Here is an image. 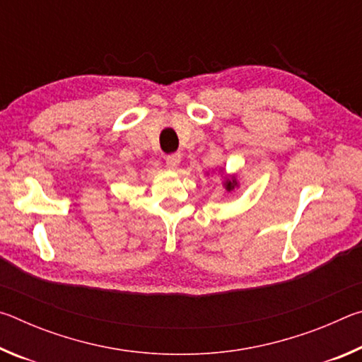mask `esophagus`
Wrapping results in <instances>:
<instances>
[{"label": "esophagus", "mask_w": 362, "mask_h": 362, "mask_svg": "<svg viewBox=\"0 0 362 362\" xmlns=\"http://www.w3.org/2000/svg\"><path fill=\"white\" fill-rule=\"evenodd\" d=\"M180 161H182V156L179 155V153H173V155L166 156V166L169 169H177V168H179Z\"/></svg>", "instance_id": "34e87169"}]
</instances>
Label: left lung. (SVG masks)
<instances>
[{
    "instance_id": "1",
    "label": "left lung",
    "mask_w": 362,
    "mask_h": 362,
    "mask_svg": "<svg viewBox=\"0 0 362 362\" xmlns=\"http://www.w3.org/2000/svg\"><path fill=\"white\" fill-rule=\"evenodd\" d=\"M220 173L223 174V170H220ZM238 185H240V183H238V180H236V175H225L223 177V187L226 192H233V189L238 188Z\"/></svg>"
}]
</instances>
